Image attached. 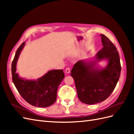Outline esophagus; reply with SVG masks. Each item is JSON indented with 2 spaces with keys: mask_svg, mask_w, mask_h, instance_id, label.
<instances>
[{
  "mask_svg": "<svg viewBox=\"0 0 134 134\" xmlns=\"http://www.w3.org/2000/svg\"><path fill=\"white\" fill-rule=\"evenodd\" d=\"M70 68H66V69H65V72L66 73H70Z\"/></svg>",
  "mask_w": 134,
  "mask_h": 134,
  "instance_id": "34e87169",
  "label": "esophagus"
}]
</instances>
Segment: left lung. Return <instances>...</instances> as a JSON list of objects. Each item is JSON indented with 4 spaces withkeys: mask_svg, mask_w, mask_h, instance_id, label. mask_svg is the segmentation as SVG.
<instances>
[{
    "mask_svg": "<svg viewBox=\"0 0 134 134\" xmlns=\"http://www.w3.org/2000/svg\"><path fill=\"white\" fill-rule=\"evenodd\" d=\"M103 48L97 52L96 60H107L104 69L95 66L97 62L80 60L71 71L79 99L87 104H93L106 99L115 90L121 70L119 52L116 46L104 35H100Z\"/></svg>",
    "mask_w": 134,
    "mask_h": 134,
    "instance_id": "1",
    "label": "left lung"
}]
</instances>
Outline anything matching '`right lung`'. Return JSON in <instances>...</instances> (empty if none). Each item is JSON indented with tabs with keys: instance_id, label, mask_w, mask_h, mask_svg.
Returning a JSON list of instances; mask_svg holds the SVG:
<instances>
[{
	"instance_id": "add662e5",
	"label": "right lung",
	"mask_w": 134,
	"mask_h": 134,
	"mask_svg": "<svg viewBox=\"0 0 134 134\" xmlns=\"http://www.w3.org/2000/svg\"><path fill=\"white\" fill-rule=\"evenodd\" d=\"M25 42L19 47L12 64V80L18 92L27 102L38 107H47L56 100L57 91L65 75L62 69L48 71L36 80L19 78L16 73V64Z\"/></svg>"
}]
</instances>
